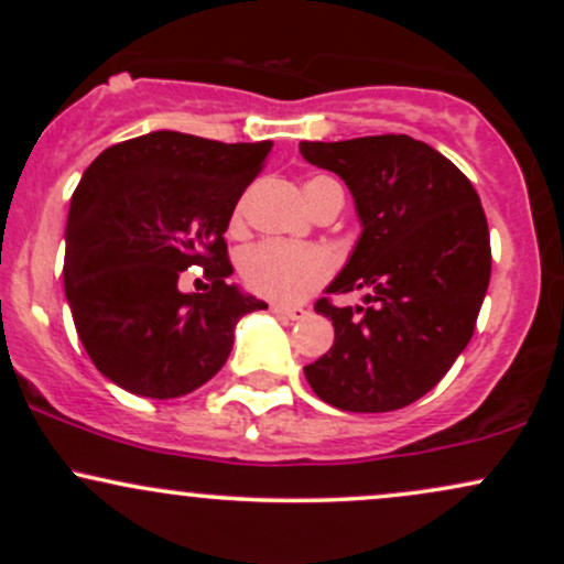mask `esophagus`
Returning a JSON list of instances; mask_svg holds the SVG:
<instances>
[{
	"label": "esophagus",
	"mask_w": 564,
	"mask_h": 564,
	"mask_svg": "<svg viewBox=\"0 0 564 564\" xmlns=\"http://www.w3.org/2000/svg\"><path fill=\"white\" fill-rule=\"evenodd\" d=\"M270 310H273L278 318L286 321H300L307 315V307H302V304H270Z\"/></svg>",
	"instance_id": "1"
}]
</instances>
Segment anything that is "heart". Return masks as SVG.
Returning a JSON list of instances; mask_svg holds the SVG:
<instances>
[{
	"label": "heart",
	"instance_id": "b5f03b06",
	"mask_svg": "<svg viewBox=\"0 0 564 564\" xmlns=\"http://www.w3.org/2000/svg\"><path fill=\"white\" fill-rule=\"evenodd\" d=\"M332 191H341V185L328 174H315L304 183V196L313 209ZM238 225H241V209L232 215V228ZM238 273L243 286L254 294L275 302H296L332 278L334 260L321 246L260 241L238 257Z\"/></svg>",
	"mask_w": 564,
	"mask_h": 564
}]
</instances>
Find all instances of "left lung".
<instances>
[{"label": "left lung", "mask_w": 564, "mask_h": 564, "mask_svg": "<svg viewBox=\"0 0 564 564\" xmlns=\"http://www.w3.org/2000/svg\"><path fill=\"white\" fill-rule=\"evenodd\" d=\"M300 151L345 180L364 225L326 291L366 294L355 310L315 302L334 345L304 377L339 411H398L430 392L475 334L490 281L480 196L453 161L408 134L304 140Z\"/></svg>", "instance_id": "obj_1"}]
</instances>
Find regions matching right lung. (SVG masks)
<instances>
[{
    "label": "right lung",
    "mask_w": 564,
    "mask_h": 564,
    "mask_svg": "<svg viewBox=\"0 0 564 564\" xmlns=\"http://www.w3.org/2000/svg\"><path fill=\"white\" fill-rule=\"evenodd\" d=\"M273 142H217L161 132L116 142L70 198L63 281L76 334L121 390L170 400L198 390L228 360L232 328L268 310L228 278V230ZM204 267V295L182 270Z\"/></svg>",
    "instance_id": "1"
}]
</instances>
